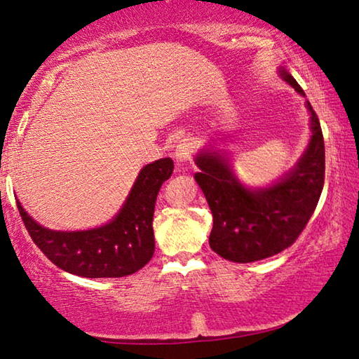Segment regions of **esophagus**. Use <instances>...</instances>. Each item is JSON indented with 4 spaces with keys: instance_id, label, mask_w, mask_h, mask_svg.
Returning <instances> with one entry per match:
<instances>
[{
    "instance_id": "obj_1",
    "label": "esophagus",
    "mask_w": 359,
    "mask_h": 359,
    "mask_svg": "<svg viewBox=\"0 0 359 359\" xmlns=\"http://www.w3.org/2000/svg\"><path fill=\"white\" fill-rule=\"evenodd\" d=\"M193 151H194V144L191 139H182V141L175 145L174 155L179 161H187L191 158Z\"/></svg>"
}]
</instances>
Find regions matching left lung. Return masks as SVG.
<instances>
[{
  "mask_svg": "<svg viewBox=\"0 0 359 359\" xmlns=\"http://www.w3.org/2000/svg\"><path fill=\"white\" fill-rule=\"evenodd\" d=\"M280 76L297 93L304 90L282 69ZM311 112L312 137L306 154L290 174L263 190H247L234 177L223 155L203 151L196 156L201 172L194 174L214 217L209 244L234 263L269 258L293 245L317 208L325 184V141L317 114Z\"/></svg>",
  "mask_w": 359,
  "mask_h": 359,
  "instance_id": "1",
  "label": "left lung"
}]
</instances>
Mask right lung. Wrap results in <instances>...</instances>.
Returning a JSON list of instances; mask_svg holds the SVG:
<instances>
[{"label": "right lung", "instance_id": "right-lung-1", "mask_svg": "<svg viewBox=\"0 0 359 359\" xmlns=\"http://www.w3.org/2000/svg\"><path fill=\"white\" fill-rule=\"evenodd\" d=\"M172 169L171 158L144 166L118 215L101 228L72 233L52 231L36 223L20 203L17 208L29 238L60 269L88 278L130 276L154 257L155 201Z\"/></svg>", "mask_w": 359, "mask_h": 359}]
</instances>
